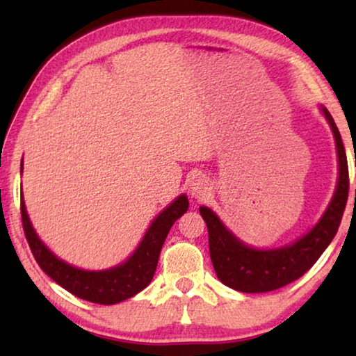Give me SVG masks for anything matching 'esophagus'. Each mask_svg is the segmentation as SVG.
I'll list each match as a JSON object with an SVG mask.
<instances>
[{"label":"esophagus","instance_id":"1","mask_svg":"<svg viewBox=\"0 0 356 356\" xmlns=\"http://www.w3.org/2000/svg\"><path fill=\"white\" fill-rule=\"evenodd\" d=\"M188 191L195 200H201V197H206V195L210 191V186L204 177H196L193 179V182L190 184Z\"/></svg>","mask_w":356,"mask_h":356}]
</instances>
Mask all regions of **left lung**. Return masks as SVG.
<instances>
[{
	"instance_id": "8db88e82",
	"label": "left lung",
	"mask_w": 356,
	"mask_h": 356,
	"mask_svg": "<svg viewBox=\"0 0 356 356\" xmlns=\"http://www.w3.org/2000/svg\"><path fill=\"white\" fill-rule=\"evenodd\" d=\"M321 110L334 135L339 177L328 209L309 232L281 248L256 250L240 242L231 231H227L209 207H200L209 229V250L215 273L222 284L234 291L246 293L270 292L298 280L317 262L336 236L348 197V165L344 144L333 118L325 106Z\"/></svg>"
}]
</instances>
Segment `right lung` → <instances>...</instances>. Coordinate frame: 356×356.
Wrapping results in <instances>:
<instances>
[{
    "mask_svg": "<svg viewBox=\"0 0 356 356\" xmlns=\"http://www.w3.org/2000/svg\"><path fill=\"white\" fill-rule=\"evenodd\" d=\"M23 161V160H22ZM23 171V163H22ZM22 222L29 248L39 267L75 297L97 305H116L141 292L152 281L160 251L171 226L188 210V197L180 195L149 226L141 243L127 261L99 272L76 268L53 254L38 237L22 196Z\"/></svg>",
    "mask_w": 356,
    "mask_h": 356,
    "instance_id": "right-lung-1",
    "label": "right lung"
}]
</instances>
